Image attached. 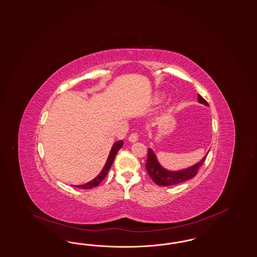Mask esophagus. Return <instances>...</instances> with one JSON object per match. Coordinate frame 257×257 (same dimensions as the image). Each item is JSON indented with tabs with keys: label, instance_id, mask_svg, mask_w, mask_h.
Listing matches in <instances>:
<instances>
[{
	"label": "esophagus",
	"instance_id": "1",
	"mask_svg": "<svg viewBox=\"0 0 257 257\" xmlns=\"http://www.w3.org/2000/svg\"><path fill=\"white\" fill-rule=\"evenodd\" d=\"M128 140L130 142H136L139 140V135H138V133H132L129 136Z\"/></svg>",
	"mask_w": 257,
	"mask_h": 257
}]
</instances>
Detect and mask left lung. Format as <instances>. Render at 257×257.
I'll return each mask as SVG.
<instances>
[{
	"label": "left lung",
	"instance_id": "1",
	"mask_svg": "<svg viewBox=\"0 0 257 257\" xmlns=\"http://www.w3.org/2000/svg\"><path fill=\"white\" fill-rule=\"evenodd\" d=\"M197 98H198V102L202 103L206 106L209 105L208 102L200 95H197ZM208 153L199 162H197L196 164L189 167V168L183 169L180 171H169L160 165L154 151L149 148L148 149V158H147L145 167H146L148 175L150 176L151 178L153 179V181L156 184L164 187L177 185V184L184 182V181L189 180L196 176L197 171L203 164Z\"/></svg>",
	"mask_w": 257,
	"mask_h": 257
}]
</instances>
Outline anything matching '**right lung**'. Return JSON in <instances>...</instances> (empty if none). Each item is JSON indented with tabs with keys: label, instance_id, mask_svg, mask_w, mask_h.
I'll list each match as a JSON object with an SVG mask.
<instances>
[{
	"label": "right lung",
	"instance_id": "obj_1",
	"mask_svg": "<svg viewBox=\"0 0 257 257\" xmlns=\"http://www.w3.org/2000/svg\"><path fill=\"white\" fill-rule=\"evenodd\" d=\"M122 146H123V142H122V141L115 142V143L113 144V146H112V149H111L110 153H109V156H108L106 163H105L103 169L101 170V172H100L94 179H92L91 181H89L87 183H85V184H83V185H78V186L75 187L80 188V189H92V188L97 187V185L105 178V177H106L108 171L110 170L112 164H113V162H114L116 153L118 152V150H119Z\"/></svg>",
	"mask_w": 257,
	"mask_h": 257
}]
</instances>
